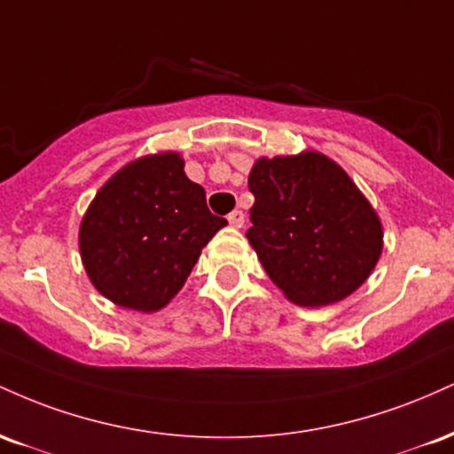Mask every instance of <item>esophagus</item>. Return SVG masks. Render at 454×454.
I'll list each match as a JSON object with an SVG mask.
<instances>
[{"instance_id":"34e87169","label":"esophagus","mask_w":454,"mask_h":454,"mask_svg":"<svg viewBox=\"0 0 454 454\" xmlns=\"http://www.w3.org/2000/svg\"><path fill=\"white\" fill-rule=\"evenodd\" d=\"M228 223H231L232 228H241L243 223H245V215H243V211H232L231 215H228Z\"/></svg>"}]
</instances>
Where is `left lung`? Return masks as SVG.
Masks as SVG:
<instances>
[{
  "mask_svg": "<svg viewBox=\"0 0 454 454\" xmlns=\"http://www.w3.org/2000/svg\"><path fill=\"white\" fill-rule=\"evenodd\" d=\"M247 241L290 303H340L367 281L384 247L376 209L320 151L258 158Z\"/></svg>",
  "mask_w": 454,
  "mask_h": 454,
  "instance_id": "obj_1",
  "label": "left lung"
}]
</instances>
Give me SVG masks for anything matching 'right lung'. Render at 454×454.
<instances>
[{
	"instance_id": "obj_1",
	"label": "right lung",
	"mask_w": 454,
	"mask_h": 454,
	"mask_svg": "<svg viewBox=\"0 0 454 454\" xmlns=\"http://www.w3.org/2000/svg\"><path fill=\"white\" fill-rule=\"evenodd\" d=\"M176 151L128 161L98 190L78 228L93 288L123 309L153 314L175 299L202 247L226 226L187 179Z\"/></svg>"
}]
</instances>
